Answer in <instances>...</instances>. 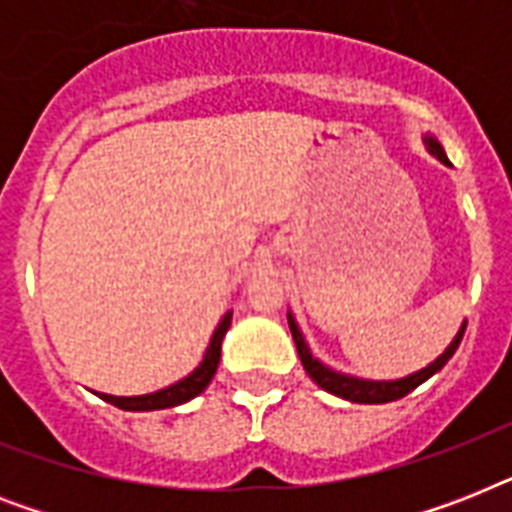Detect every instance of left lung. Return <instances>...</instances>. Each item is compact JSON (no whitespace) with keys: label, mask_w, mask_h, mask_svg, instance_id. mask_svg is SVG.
<instances>
[{"label":"left lung","mask_w":512,"mask_h":512,"mask_svg":"<svg viewBox=\"0 0 512 512\" xmlns=\"http://www.w3.org/2000/svg\"><path fill=\"white\" fill-rule=\"evenodd\" d=\"M425 143H428L430 154L438 156V159H441L444 164H449V159H446V154H444V148H441V143H438V140L425 138ZM287 319H289V329H292V337H295L297 353H300V361H303L308 377H311V380L316 382L319 388L327 390V393L345 398V401H353V404H388V401L404 398L406 393H412V390L417 388V385H422V382L428 380V377H433L438 369H444V364L454 356V350L460 348V340H462V335H465V324H462L460 332H457V337L452 340V345H449V348H446L444 353H441V356L433 361V364H428L425 369H420V372L409 374V377H404V380L374 382V380H358V377H348V374L332 372L329 366L321 364L319 358L311 356V350H308V345H305L303 335H300V329H297L295 319H292V313H289Z\"/></svg>","instance_id":"8db88e82"}]
</instances>
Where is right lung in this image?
Masks as SVG:
<instances>
[{
	"mask_svg": "<svg viewBox=\"0 0 512 512\" xmlns=\"http://www.w3.org/2000/svg\"><path fill=\"white\" fill-rule=\"evenodd\" d=\"M228 327H231V313H225L223 321L217 324L215 335L209 340V348L207 353H204V358H201V364L196 366L188 377H183V380H177L175 385H170V388L130 398L108 396V393H98V396L103 398V401H108V404L124 409V412H154V409H170V406L191 401V398L199 396L201 390L207 388L209 382H212V377H215L217 364H220V345H223V337L225 332H228Z\"/></svg>",
	"mask_w": 512,
	"mask_h": 512,
	"instance_id": "1",
	"label": "right lung"
}]
</instances>
